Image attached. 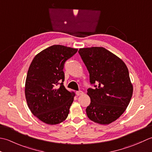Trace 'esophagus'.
I'll use <instances>...</instances> for the list:
<instances>
[{
    "label": "esophagus",
    "instance_id": "34e87169",
    "mask_svg": "<svg viewBox=\"0 0 152 152\" xmlns=\"http://www.w3.org/2000/svg\"><path fill=\"white\" fill-rule=\"evenodd\" d=\"M76 94L77 96H80L83 94V92L82 91H76Z\"/></svg>",
    "mask_w": 152,
    "mask_h": 152
}]
</instances>
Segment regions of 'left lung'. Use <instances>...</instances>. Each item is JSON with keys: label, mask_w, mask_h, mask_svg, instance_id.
I'll return each mask as SVG.
<instances>
[{"label": "left lung", "mask_w": 152, "mask_h": 152, "mask_svg": "<svg viewBox=\"0 0 152 152\" xmlns=\"http://www.w3.org/2000/svg\"><path fill=\"white\" fill-rule=\"evenodd\" d=\"M93 88L87 90L91 104L88 118L102 125L115 121L127 107L133 88L128 68L123 60L103 47L80 48Z\"/></svg>", "instance_id": "obj_1"}]
</instances>
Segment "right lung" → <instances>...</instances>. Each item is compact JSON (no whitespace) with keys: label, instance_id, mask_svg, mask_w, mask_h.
<instances>
[{"label":"right lung","instance_id":"obj_1","mask_svg":"<svg viewBox=\"0 0 152 152\" xmlns=\"http://www.w3.org/2000/svg\"><path fill=\"white\" fill-rule=\"evenodd\" d=\"M77 49L53 45L36 55L29 67L25 85L27 105L41 121L56 125L66 119L75 94L65 88L64 64Z\"/></svg>","mask_w":152,"mask_h":152}]
</instances>
